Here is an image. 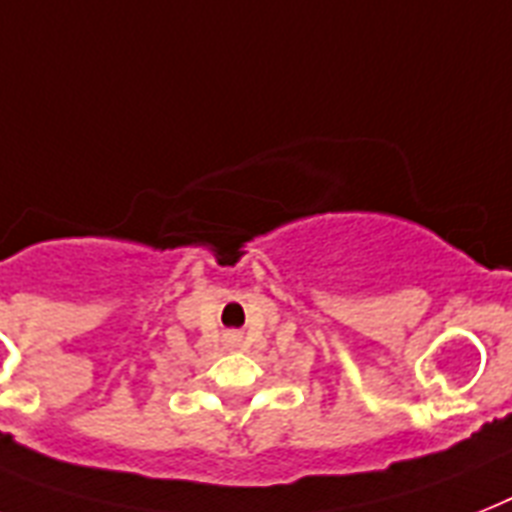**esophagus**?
<instances>
[{
    "mask_svg": "<svg viewBox=\"0 0 512 512\" xmlns=\"http://www.w3.org/2000/svg\"><path fill=\"white\" fill-rule=\"evenodd\" d=\"M239 342H242V334H239V331H228V334H226L228 347H236Z\"/></svg>",
    "mask_w": 512,
    "mask_h": 512,
    "instance_id": "esophagus-1",
    "label": "esophagus"
}]
</instances>
